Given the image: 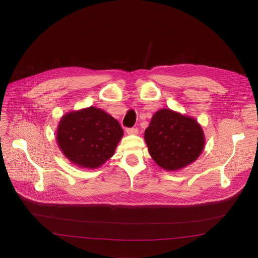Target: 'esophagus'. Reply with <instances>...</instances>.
<instances>
[{
    "label": "esophagus",
    "instance_id": "1",
    "mask_svg": "<svg viewBox=\"0 0 258 258\" xmlns=\"http://www.w3.org/2000/svg\"><path fill=\"white\" fill-rule=\"evenodd\" d=\"M126 133L128 135H137L138 134V128L137 127H130L126 128Z\"/></svg>",
    "mask_w": 258,
    "mask_h": 258
}]
</instances>
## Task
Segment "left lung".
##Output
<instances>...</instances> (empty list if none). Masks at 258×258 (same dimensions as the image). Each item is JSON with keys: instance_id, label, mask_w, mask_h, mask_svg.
Wrapping results in <instances>:
<instances>
[{"instance_id": "1", "label": "left lung", "mask_w": 258, "mask_h": 258, "mask_svg": "<svg viewBox=\"0 0 258 258\" xmlns=\"http://www.w3.org/2000/svg\"><path fill=\"white\" fill-rule=\"evenodd\" d=\"M144 139L153 160L167 171L194 163L205 147V135L199 122L170 108L154 114Z\"/></svg>"}]
</instances>
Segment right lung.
Returning a JSON list of instances; mask_svg holds the SVG:
<instances>
[{
    "label": "right lung",
    "instance_id": "right-lung-1",
    "mask_svg": "<svg viewBox=\"0 0 258 258\" xmlns=\"http://www.w3.org/2000/svg\"><path fill=\"white\" fill-rule=\"evenodd\" d=\"M122 137L119 122L95 106L64 114L56 131L63 156L74 165L88 169L98 168L110 160Z\"/></svg>",
    "mask_w": 258,
    "mask_h": 258
}]
</instances>
